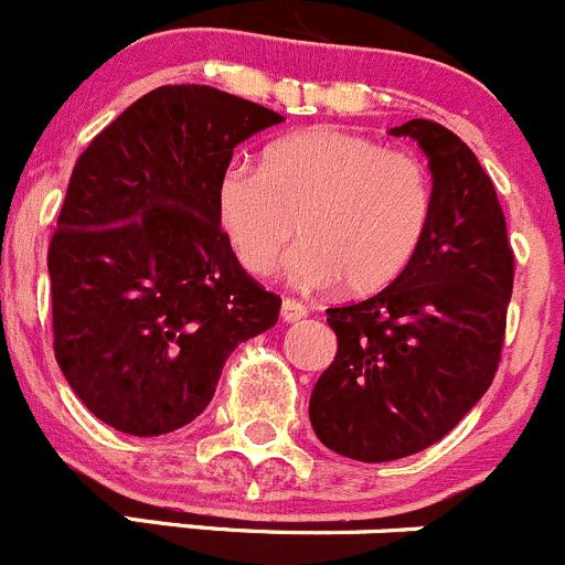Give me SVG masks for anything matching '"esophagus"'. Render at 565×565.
Returning <instances> with one entry per match:
<instances>
[{
    "instance_id": "obj_1",
    "label": "esophagus",
    "mask_w": 565,
    "mask_h": 565,
    "mask_svg": "<svg viewBox=\"0 0 565 565\" xmlns=\"http://www.w3.org/2000/svg\"><path fill=\"white\" fill-rule=\"evenodd\" d=\"M309 315V311H306V306L300 303V300H284L281 303V320L284 322H298V320H303V317Z\"/></svg>"
}]
</instances>
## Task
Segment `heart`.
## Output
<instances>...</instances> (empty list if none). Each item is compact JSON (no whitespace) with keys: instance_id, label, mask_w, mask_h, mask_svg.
Listing matches in <instances>:
<instances>
[{"instance_id":"1","label":"heart","mask_w":565,"mask_h":565,"mask_svg":"<svg viewBox=\"0 0 565 565\" xmlns=\"http://www.w3.org/2000/svg\"><path fill=\"white\" fill-rule=\"evenodd\" d=\"M215 210L239 265L267 276L295 237L289 281L353 295L388 287L419 250L434 217V179L419 157L337 126L292 131L259 168L221 173Z\"/></svg>"}]
</instances>
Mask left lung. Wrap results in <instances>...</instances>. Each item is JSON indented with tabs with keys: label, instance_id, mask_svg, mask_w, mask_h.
<instances>
[{
	"label": "left lung",
	"instance_id": "8db88e82",
	"mask_svg": "<svg viewBox=\"0 0 565 565\" xmlns=\"http://www.w3.org/2000/svg\"><path fill=\"white\" fill-rule=\"evenodd\" d=\"M434 177V217L411 265L372 298L328 309L337 355L315 383L309 419L328 450L397 461L445 439L500 364L513 250L489 173L461 137L414 118Z\"/></svg>",
	"mask_w": 565,
	"mask_h": 565
}]
</instances>
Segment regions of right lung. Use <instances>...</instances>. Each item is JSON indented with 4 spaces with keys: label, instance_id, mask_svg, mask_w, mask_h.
<instances>
[{
    "label": "right lung",
    "instance_id": "right-lung-1",
    "mask_svg": "<svg viewBox=\"0 0 565 565\" xmlns=\"http://www.w3.org/2000/svg\"><path fill=\"white\" fill-rule=\"evenodd\" d=\"M284 115L210 85H166L82 151L49 245L54 355L90 414L129 436L184 428L234 348L281 298L239 267L215 188Z\"/></svg>",
    "mask_w": 565,
    "mask_h": 565
}]
</instances>
